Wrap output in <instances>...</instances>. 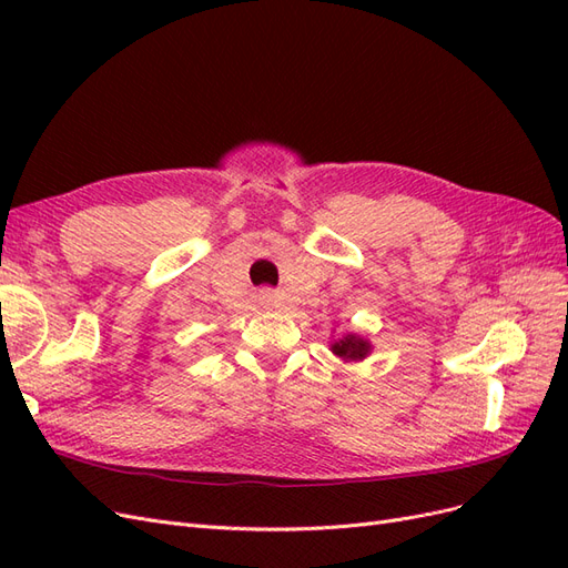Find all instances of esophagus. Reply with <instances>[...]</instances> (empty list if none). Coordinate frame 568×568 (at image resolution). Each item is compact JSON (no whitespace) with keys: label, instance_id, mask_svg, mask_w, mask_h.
Wrapping results in <instances>:
<instances>
[{"label":"esophagus","instance_id":"34e87169","mask_svg":"<svg viewBox=\"0 0 568 568\" xmlns=\"http://www.w3.org/2000/svg\"><path fill=\"white\" fill-rule=\"evenodd\" d=\"M261 301L270 305V303L274 301V291H270V288H263V291H261Z\"/></svg>","mask_w":568,"mask_h":568}]
</instances>
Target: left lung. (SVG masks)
I'll return each instance as SVG.
<instances>
[{
    "label": "left lung",
    "mask_w": 568,
    "mask_h": 568,
    "mask_svg": "<svg viewBox=\"0 0 568 568\" xmlns=\"http://www.w3.org/2000/svg\"><path fill=\"white\" fill-rule=\"evenodd\" d=\"M332 351L343 359H363L369 353V343L357 336H343L334 343Z\"/></svg>",
    "instance_id": "8db88e82"
}]
</instances>
